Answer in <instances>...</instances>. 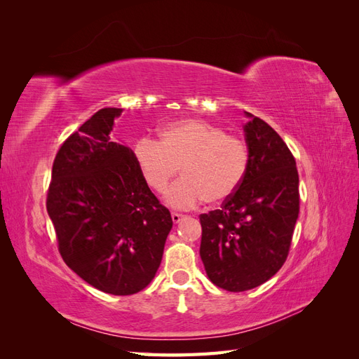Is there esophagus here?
Returning <instances> with one entry per match:
<instances>
[{"mask_svg": "<svg viewBox=\"0 0 359 359\" xmlns=\"http://www.w3.org/2000/svg\"><path fill=\"white\" fill-rule=\"evenodd\" d=\"M184 219V215L180 212H172V222L173 223H180Z\"/></svg>", "mask_w": 359, "mask_h": 359, "instance_id": "1", "label": "esophagus"}]
</instances>
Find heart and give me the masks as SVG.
<instances>
[{
	"instance_id": "heart-1",
	"label": "heart",
	"mask_w": 359,
	"mask_h": 359,
	"mask_svg": "<svg viewBox=\"0 0 359 359\" xmlns=\"http://www.w3.org/2000/svg\"><path fill=\"white\" fill-rule=\"evenodd\" d=\"M136 166L147 186L166 191L175 208H191L202 201L217 205L232 198L250 168V148L243 137L202 119H184L161 128L160 139L140 137L135 144Z\"/></svg>"
}]
</instances>
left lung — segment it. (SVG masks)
<instances>
[{
	"label": "left lung",
	"instance_id": "obj_1",
	"mask_svg": "<svg viewBox=\"0 0 359 359\" xmlns=\"http://www.w3.org/2000/svg\"><path fill=\"white\" fill-rule=\"evenodd\" d=\"M245 115L247 175L220 210L199 215L206 276L229 292L260 286L283 266L299 214L295 157L264 119Z\"/></svg>",
	"mask_w": 359,
	"mask_h": 359
}]
</instances>
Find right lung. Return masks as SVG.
Masks as SVG:
<instances>
[{"label": "right lung", "instance_id": "add662e5", "mask_svg": "<svg viewBox=\"0 0 359 359\" xmlns=\"http://www.w3.org/2000/svg\"><path fill=\"white\" fill-rule=\"evenodd\" d=\"M121 112L104 107L64 140L46 210L70 269L102 292L133 295L157 273L172 217L140 175L133 151L111 137Z\"/></svg>", "mask_w": 359, "mask_h": 359}]
</instances>
